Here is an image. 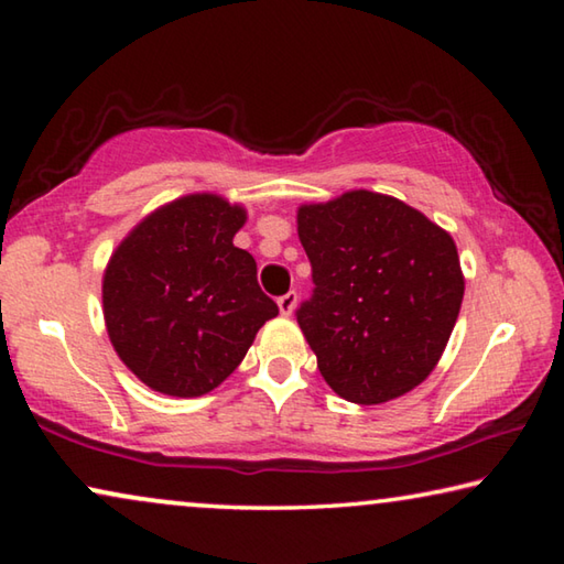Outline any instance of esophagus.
I'll return each instance as SVG.
<instances>
[{
    "label": "esophagus",
    "mask_w": 564,
    "mask_h": 564,
    "mask_svg": "<svg viewBox=\"0 0 564 564\" xmlns=\"http://www.w3.org/2000/svg\"><path fill=\"white\" fill-rule=\"evenodd\" d=\"M295 303H299V293H295V291H289L285 295H281V299H279L281 316H291V313L295 311Z\"/></svg>",
    "instance_id": "1"
}]
</instances>
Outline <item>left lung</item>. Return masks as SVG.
<instances>
[{"instance_id":"left-lung-1","label":"left lung","mask_w":564,"mask_h":564,"mask_svg":"<svg viewBox=\"0 0 564 564\" xmlns=\"http://www.w3.org/2000/svg\"><path fill=\"white\" fill-rule=\"evenodd\" d=\"M313 295L295 311L340 398L378 405L433 373L465 281L451 234L393 196L348 191L299 208Z\"/></svg>"}]
</instances>
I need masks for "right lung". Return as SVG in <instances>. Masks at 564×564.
<instances>
[{"label": "right lung", "instance_id": "1", "mask_svg": "<svg viewBox=\"0 0 564 564\" xmlns=\"http://www.w3.org/2000/svg\"><path fill=\"white\" fill-rule=\"evenodd\" d=\"M243 224L241 206L188 194L149 214L111 253L101 285L111 346L156 393L198 398L221 386L279 316L253 256L234 246Z\"/></svg>", "mask_w": 564, "mask_h": 564}]
</instances>
